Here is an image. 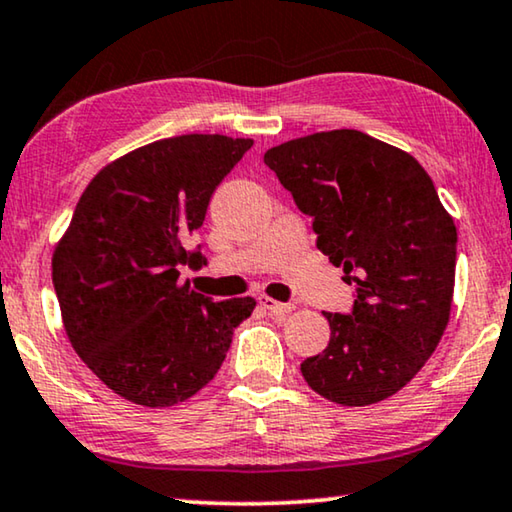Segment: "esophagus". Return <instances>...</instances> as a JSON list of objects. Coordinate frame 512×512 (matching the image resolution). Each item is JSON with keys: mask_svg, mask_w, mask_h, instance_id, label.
Wrapping results in <instances>:
<instances>
[{"mask_svg": "<svg viewBox=\"0 0 512 512\" xmlns=\"http://www.w3.org/2000/svg\"><path fill=\"white\" fill-rule=\"evenodd\" d=\"M259 305H262L264 310H269L271 315H276V317H282V315H287V312L294 310L292 303H280L276 299H271V296H259Z\"/></svg>", "mask_w": 512, "mask_h": 512, "instance_id": "esophagus-1", "label": "esophagus"}]
</instances>
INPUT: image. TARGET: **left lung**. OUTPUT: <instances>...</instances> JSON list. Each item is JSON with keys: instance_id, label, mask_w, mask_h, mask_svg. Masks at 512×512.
<instances>
[{"instance_id": "1", "label": "left lung", "mask_w": 512, "mask_h": 512, "mask_svg": "<svg viewBox=\"0 0 512 512\" xmlns=\"http://www.w3.org/2000/svg\"><path fill=\"white\" fill-rule=\"evenodd\" d=\"M264 163L312 216L317 248L356 287L352 315L324 312L329 347L301 363L342 407L391 398L418 375L451 319L457 230L418 160L361 131L269 149Z\"/></svg>"}]
</instances>
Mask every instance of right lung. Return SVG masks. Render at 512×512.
Returning <instances> with one entry per match:
<instances>
[{
    "mask_svg": "<svg viewBox=\"0 0 512 512\" xmlns=\"http://www.w3.org/2000/svg\"><path fill=\"white\" fill-rule=\"evenodd\" d=\"M253 140L190 133L128 151L82 193L52 255L68 340L121 398L172 407L216 377L255 299L211 301L179 280L213 190Z\"/></svg>",
    "mask_w": 512,
    "mask_h": 512,
    "instance_id": "add662e5",
    "label": "right lung"
}]
</instances>
